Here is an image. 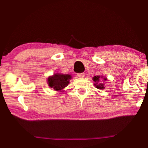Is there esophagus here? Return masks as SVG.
Listing matches in <instances>:
<instances>
[{"label":"esophagus","instance_id":"esophagus-1","mask_svg":"<svg viewBox=\"0 0 148 148\" xmlns=\"http://www.w3.org/2000/svg\"><path fill=\"white\" fill-rule=\"evenodd\" d=\"M77 75L78 77H84L85 76V73H78Z\"/></svg>","mask_w":148,"mask_h":148}]
</instances>
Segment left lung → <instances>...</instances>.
<instances>
[{"instance_id": "left-lung-1", "label": "left lung", "mask_w": 148, "mask_h": 148, "mask_svg": "<svg viewBox=\"0 0 148 148\" xmlns=\"http://www.w3.org/2000/svg\"><path fill=\"white\" fill-rule=\"evenodd\" d=\"M99 79H100V76H97L93 77V78H92V79H93V81L95 82V83H96V84H94V85H95V86H96V87H97V89H104V84L99 83ZM104 80H106V77H104Z\"/></svg>"}]
</instances>
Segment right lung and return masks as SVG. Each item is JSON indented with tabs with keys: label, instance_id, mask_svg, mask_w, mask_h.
I'll return each mask as SVG.
<instances>
[{
	"label": "right lung",
	"instance_id": "right-lung-1",
	"mask_svg": "<svg viewBox=\"0 0 148 148\" xmlns=\"http://www.w3.org/2000/svg\"><path fill=\"white\" fill-rule=\"evenodd\" d=\"M71 77L69 74H55L53 76L47 79V83L50 87L56 91H59L68 86L69 79H71Z\"/></svg>",
	"mask_w": 148,
	"mask_h": 148
}]
</instances>
